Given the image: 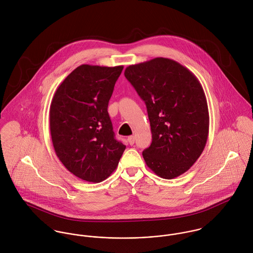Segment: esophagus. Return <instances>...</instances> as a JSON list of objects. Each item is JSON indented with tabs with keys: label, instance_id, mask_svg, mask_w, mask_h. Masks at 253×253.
<instances>
[{
	"label": "esophagus",
	"instance_id": "obj_1",
	"mask_svg": "<svg viewBox=\"0 0 253 253\" xmlns=\"http://www.w3.org/2000/svg\"><path fill=\"white\" fill-rule=\"evenodd\" d=\"M134 140H135V138H134V136H133V135H131V136H128V137H127V141H128V143L130 145L134 144Z\"/></svg>",
	"mask_w": 253,
	"mask_h": 253
}]
</instances>
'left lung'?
<instances>
[{
	"label": "left lung",
	"mask_w": 253,
	"mask_h": 253,
	"mask_svg": "<svg viewBox=\"0 0 253 253\" xmlns=\"http://www.w3.org/2000/svg\"><path fill=\"white\" fill-rule=\"evenodd\" d=\"M125 76L147 107L152 143L142 152L146 165L162 178L179 176L200 158L209 136L201 83L180 63L164 57L130 65Z\"/></svg>",
	"instance_id": "8db88e82"
}]
</instances>
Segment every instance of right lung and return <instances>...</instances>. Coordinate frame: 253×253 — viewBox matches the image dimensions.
<instances>
[{"mask_svg": "<svg viewBox=\"0 0 253 253\" xmlns=\"http://www.w3.org/2000/svg\"><path fill=\"white\" fill-rule=\"evenodd\" d=\"M123 69L83 64L65 78L52 97L49 127L55 154L83 180L108 178L126 149L115 138L107 111Z\"/></svg>", "mask_w": 253, "mask_h": 253, "instance_id": "1", "label": "right lung"}]
</instances>
